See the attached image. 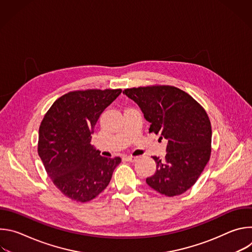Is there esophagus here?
I'll return each mask as SVG.
<instances>
[{
    "label": "esophagus",
    "instance_id": "1",
    "mask_svg": "<svg viewBox=\"0 0 252 252\" xmlns=\"http://www.w3.org/2000/svg\"><path fill=\"white\" fill-rule=\"evenodd\" d=\"M125 159L129 162H134L136 160V158L132 157V156H127V157H125Z\"/></svg>",
    "mask_w": 252,
    "mask_h": 252
}]
</instances>
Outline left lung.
Returning <instances> with one entry per match:
<instances>
[{"label":"left lung","instance_id":"obj_1","mask_svg":"<svg viewBox=\"0 0 252 252\" xmlns=\"http://www.w3.org/2000/svg\"><path fill=\"white\" fill-rule=\"evenodd\" d=\"M140 107L150 132L167 140L163 159L153 157L157 171L147 184L158 192L175 196L197 181L211 153V125L203 107L189 94L171 86L126 89L123 92Z\"/></svg>","mask_w":252,"mask_h":252}]
</instances>
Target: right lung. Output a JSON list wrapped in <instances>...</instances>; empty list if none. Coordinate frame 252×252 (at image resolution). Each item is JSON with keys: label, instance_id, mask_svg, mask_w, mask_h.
<instances>
[{"label": "right lung", "instance_id": "right-lung-1", "mask_svg": "<svg viewBox=\"0 0 252 252\" xmlns=\"http://www.w3.org/2000/svg\"><path fill=\"white\" fill-rule=\"evenodd\" d=\"M121 93V89L69 92L53 103L41 123L39 156L54 185L70 199H94L109 186L122 161L101 157L91 145L99 116Z\"/></svg>", "mask_w": 252, "mask_h": 252}]
</instances>
